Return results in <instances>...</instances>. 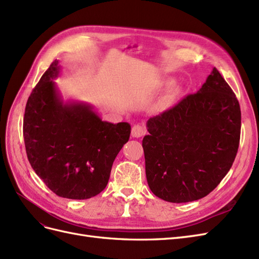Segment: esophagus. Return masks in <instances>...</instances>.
<instances>
[{
	"mask_svg": "<svg viewBox=\"0 0 259 259\" xmlns=\"http://www.w3.org/2000/svg\"><path fill=\"white\" fill-rule=\"evenodd\" d=\"M146 134V128L143 126V125H139V124H135L134 126L132 128V136L133 137H143Z\"/></svg>",
	"mask_w": 259,
	"mask_h": 259,
	"instance_id": "esophagus-1",
	"label": "esophagus"
}]
</instances>
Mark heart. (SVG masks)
Wrapping results in <instances>:
<instances>
[{"instance_id":"b5f03b06","label":"heart","mask_w":259,"mask_h":259,"mask_svg":"<svg viewBox=\"0 0 259 259\" xmlns=\"http://www.w3.org/2000/svg\"><path fill=\"white\" fill-rule=\"evenodd\" d=\"M177 94H178V91L177 90H171L170 92H169V96H168V98L169 99H173V98H175V96L177 95Z\"/></svg>"}]
</instances>
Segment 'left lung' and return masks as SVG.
<instances>
[{
    "instance_id": "obj_1",
    "label": "left lung",
    "mask_w": 259,
    "mask_h": 259,
    "mask_svg": "<svg viewBox=\"0 0 259 259\" xmlns=\"http://www.w3.org/2000/svg\"><path fill=\"white\" fill-rule=\"evenodd\" d=\"M147 127L149 188L164 201L191 202L206 197L231 168L240 144V105L214 68L198 93L150 117Z\"/></svg>"
}]
</instances>
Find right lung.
Returning a JSON list of instances; mask_svg holds the SVG:
<instances>
[{
	"instance_id": "1",
	"label": "right lung",
	"mask_w": 259,
	"mask_h": 259,
	"mask_svg": "<svg viewBox=\"0 0 259 259\" xmlns=\"http://www.w3.org/2000/svg\"><path fill=\"white\" fill-rule=\"evenodd\" d=\"M58 61L35 85L23 116V138L31 166L59 197H95L107 184L114 159L128 142L131 125L101 121L85 104H64L53 81Z\"/></svg>"
}]
</instances>
